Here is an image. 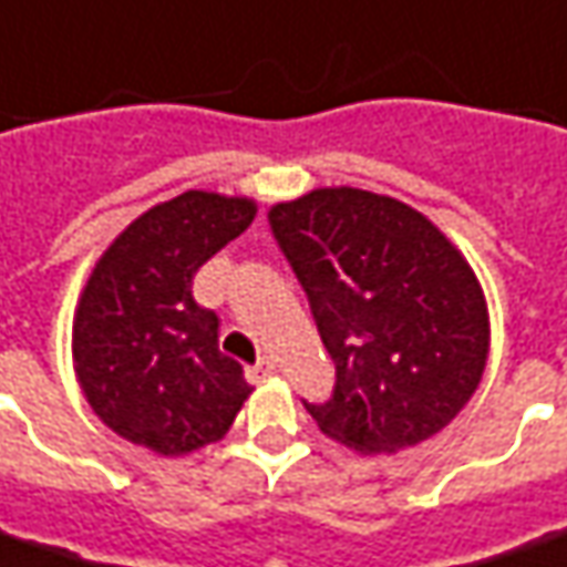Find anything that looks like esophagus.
<instances>
[{
	"mask_svg": "<svg viewBox=\"0 0 567 567\" xmlns=\"http://www.w3.org/2000/svg\"><path fill=\"white\" fill-rule=\"evenodd\" d=\"M246 373H249V380H252V382H261V380H268V377H275V373H277L275 358H259V361L249 367Z\"/></svg>",
	"mask_w": 567,
	"mask_h": 567,
	"instance_id": "obj_1",
	"label": "esophagus"
}]
</instances>
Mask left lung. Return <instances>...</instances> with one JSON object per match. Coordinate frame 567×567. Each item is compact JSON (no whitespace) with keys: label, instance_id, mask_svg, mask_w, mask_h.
<instances>
[{"label":"left lung","instance_id":"obj_1","mask_svg":"<svg viewBox=\"0 0 567 567\" xmlns=\"http://www.w3.org/2000/svg\"><path fill=\"white\" fill-rule=\"evenodd\" d=\"M268 221L336 364L330 401L306 404L323 435L364 456L439 435L475 395L491 349L463 252L413 206L361 187L275 203Z\"/></svg>","mask_w":567,"mask_h":567}]
</instances>
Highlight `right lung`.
<instances>
[{
	"label": "right lung",
	"mask_w": 567,
	"mask_h": 567,
	"mask_svg": "<svg viewBox=\"0 0 567 567\" xmlns=\"http://www.w3.org/2000/svg\"><path fill=\"white\" fill-rule=\"evenodd\" d=\"M256 203L185 190L151 206L95 261L73 315V370L97 420L159 456H185L231 429L252 385L218 351L216 311L194 275L252 225Z\"/></svg>",
	"instance_id": "obj_1"
}]
</instances>
